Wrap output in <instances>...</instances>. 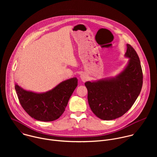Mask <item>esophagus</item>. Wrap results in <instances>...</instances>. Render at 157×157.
Returning <instances> with one entry per match:
<instances>
[{
    "instance_id": "esophagus-1",
    "label": "esophagus",
    "mask_w": 157,
    "mask_h": 157,
    "mask_svg": "<svg viewBox=\"0 0 157 157\" xmlns=\"http://www.w3.org/2000/svg\"><path fill=\"white\" fill-rule=\"evenodd\" d=\"M80 78H81L82 81H83V82H85L87 79V78H88L87 75L86 73H82L80 75Z\"/></svg>"
}]
</instances>
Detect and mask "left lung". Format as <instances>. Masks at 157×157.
<instances>
[{
    "mask_svg": "<svg viewBox=\"0 0 157 157\" xmlns=\"http://www.w3.org/2000/svg\"><path fill=\"white\" fill-rule=\"evenodd\" d=\"M125 56L129 61L124 70L115 78L87 81V101L93 113L99 119L110 121L122 116L138 98L143 84L139 57L129 44Z\"/></svg>",
    "mask_w": 157,
    "mask_h": 157,
    "instance_id": "8db88e82",
    "label": "left lung"
}]
</instances>
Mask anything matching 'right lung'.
<instances>
[{"label":"right lung","instance_id":"1","mask_svg":"<svg viewBox=\"0 0 157 157\" xmlns=\"http://www.w3.org/2000/svg\"><path fill=\"white\" fill-rule=\"evenodd\" d=\"M77 86L78 79L73 78L63 81L44 93L27 91L17 84L15 89L21 107L31 117L49 122L58 119L63 114Z\"/></svg>","mask_w":157,"mask_h":157}]
</instances>
